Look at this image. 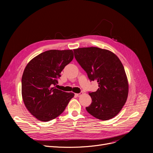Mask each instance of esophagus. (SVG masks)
I'll return each instance as SVG.
<instances>
[{"label": "esophagus", "mask_w": 153, "mask_h": 153, "mask_svg": "<svg viewBox=\"0 0 153 153\" xmlns=\"http://www.w3.org/2000/svg\"><path fill=\"white\" fill-rule=\"evenodd\" d=\"M82 94H83V92H81V93H79V94H75V95L77 96V97H79V96H81Z\"/></svg>", "instance_id": "obj_1"}]
</instances>
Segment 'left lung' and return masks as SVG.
Segmentation results:
<instances>
[{"label":"left lung","mask_w":153,"mask_h":153,"mask_svg":"<svg viewBox=\"0 0 153 153\" xmlns=\"http://www.w3.org/2000/svg\"><path fill=\"white\" fill-rule=\"evenodd\" d=\"M74 52L88 77L99 84L97 91L89 93L92 103L87 111L101 120L115 117L126 102L129 87L121 61L113 52L97 47L79 48Z\"/></svg>","instance_id":"obj_1"}]
</instances>
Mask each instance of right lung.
Listing matches in <instances>:
<instances>
[{"mask_svg": "<svg viewBox=\"0 0 153 153\" xmlns=\"http://www.w3.org/2000/svg\"><path fill=\"white\" fill-rule=\"evenodd\" d=\"M73 58L71 50L46 51L32 59L24 69L22 99L30 113L39 121L49 122L58 117L74 96L54 87L61 71Z\"/></svg>", "mask_w": 153, "mask_h": 153, "instance_id": "add662e5", "label": "right lung"}]
</instances>
